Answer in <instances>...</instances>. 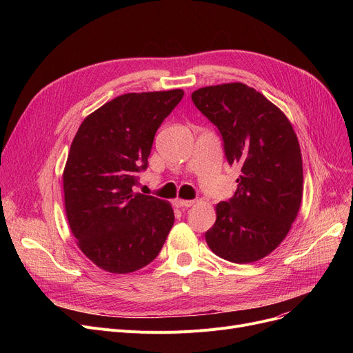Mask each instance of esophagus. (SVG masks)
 <instances>
[{
	"label": "esophagus",
	"instance_id": "obj_1",
	"mask_svg": "<svg viewBox=\"0 0 353 353\" xmlns=\"http://www.w3.org/2000/svg\"><path fill=\"white\" fill-rule=\"evenodd\" d=\"M196 205L194 200H184V199H174V206L176 208H192Z\"/></svg>",
	"mask_w": 353,
	"mask_h": 353
}]
</instances>
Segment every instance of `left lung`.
<instances>
[{"mask_svg":"<svg viewBox=\"0 0 353 353\" xmlns=\"http://www.w3.org/2000/svg\"><path fill=\"white\" fill-rule=\"evenodd\" d=\"M192 100L219 128L228 161L240 165L237 190L216 205L206 242L225 261H261L283 242L301 209L298 136L279 107L243 83L201 87Z\"/></svg>","mask_w":353,"mask_h":353,"instance_id":"obj_1","label":"left lung"}]
</instances>
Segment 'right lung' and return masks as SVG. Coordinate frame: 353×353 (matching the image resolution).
<instances>
[{
	"mask_svg": "<svg viewBox=\"0 0 353 353\" xmlns=\"http://www.w3.org/2000/svg\"><path fill=\"white\" fill-rule=\"evenodd\" d=\"M183 94L127 92L88 114L72 139L63 172L65 216L80 250L105 272L125 274L153 262L174 223L169 201L133 186Z\"/></svg>",
	"mask_w": 353,
	"mask_h": 353,
	"instance_id": "add662e5",
	"label": "right lung"
}]
</instances>
